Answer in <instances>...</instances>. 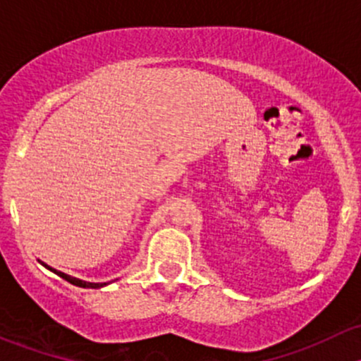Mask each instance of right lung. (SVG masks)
I'll return each mask as SVG.
<instances>
[{
  "label": "right lung",
  "instance_id": "obj_1",
  "mask_svg": "<svg viewBox=\"0 0 361 361\" xmlns=\"http://www.w3.org/2000/svg\"><path fill=\"white\" fill-rule=\"evenodd\" d=\"M42 265H45V267L49 269V271H52L54 274L61 276V278L66 279L68 283H71V285H75V286H80V288H103V286H106V283H89V281H82V279H78V278H73V276H68V274H64V272L49 267V265L43 264V262H42Z\"/></svg>",
  "mask_w": 361,
  "mask_h": 361
}]
</instances>
